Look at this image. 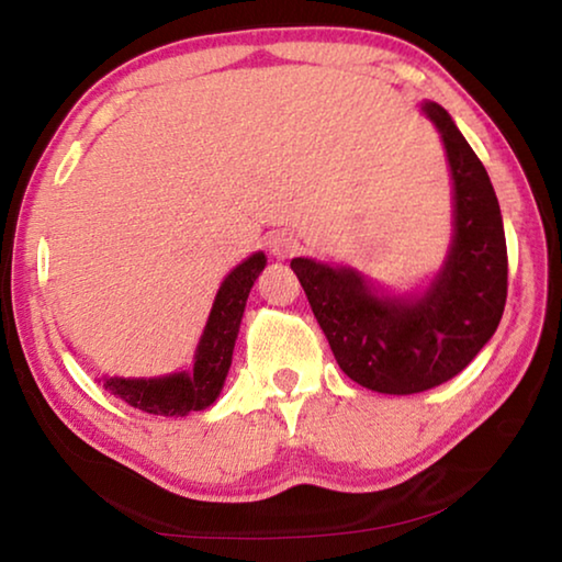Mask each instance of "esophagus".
<instances>
[{"label":"esophagus","mask_w":562,"mask_h":562,"mask_svg":"<svg viewBox=\"0 0 562 562\" xmlns=\"http://www.w3.org/2000/svg\"><path fill=\"white\" fill-rule=\"evenodd\" d=\"M297 250H300L297 237H292L288 233H278V235L270 237V252L274 255V258H280V260L292 258V255Z\"/></svg>","instance_id":"34e87169"}]
</instances>
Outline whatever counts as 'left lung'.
Returning a JSON list of instances; mask_svg holds the SVG:
<instances>
[{"instance_id": "left-lung-1", "label": "left lung", "mask_w": 562, "mask_h": 562, "mask_svg": "<svg viewBox=\"0 0 562 562\" xmlns=\"http://www.w3.org/2000/svg\"><path fill=\"white\" fill-rule=\"evenodd\" d=\"M441 133L453 180V240L422 294H379L357 270L294 258L310 307L341 372L379 394H418L449 382L479 355L503 317L508 252L496 190L439 103H422Z\"/></svg>"}]
</instances>
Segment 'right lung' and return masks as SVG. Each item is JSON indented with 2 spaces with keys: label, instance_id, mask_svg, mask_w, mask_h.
Wrapping results in <instances>:
<instances>
[{
  "label": "right lung",
  "instance_id": "1",
  "mask_svg": "<svg viewBox=\"0 0 562 562\" xmlns=\"http://www.w3.org/2000/svg\"><path fill=\"white\" fill-rule=\"evenodd\" d=\"M265 265H268L265 252H255L223 280L203 337L198 341L193 372H176L156 379L111 376L103 386L128 406L156 416H186L211 406L223 392L247 294Z\"/></svg>",
  "mask_w": 562,
  "mask_h": 562
}]
</instances>
